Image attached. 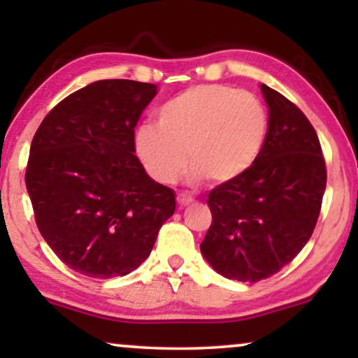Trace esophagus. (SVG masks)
Returning <instances> with one entry per match:
<instances>
[{"label": "esophagus", "instance_id": "34e87169", "mask_svg": "<svg viewBox=\"0 0 358 358\" xmlns=\"http://www.w3.org/2000/svg\"><path fill=\"white\" fill-rule=\"evenodd\" d=\"M194 202V197L187 192H180L178 194V203L180 205V207H185V205L192 203Z\"/></svg>", "mask_w": 358, "mask_h": 358}]
</instances>
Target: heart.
<instances>
[{
  "label": "heart",
  "mask_w": 358,
  "mask_h": 358,
  "mask_svg": "<svg viewBox=\"0 0 358 358\" xmlns=\"http://www.w3.org/2000/svg\"><path fill=\"white\" fill-rule=\"evenodd\" d=\"M267 131L266 107L251 92L199 85L166 102L158 125H141L135 148L158 182H173L189 161L194 179L227 184L256 164Z\"/></svg>",
  "instance_id": "obj_1"
}]
</instances>
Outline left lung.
I'll list each match as a JSON object with an SVG mask.
<instances>
[{"mask_svg":"<svg viewBox=\"0 0 358 358\" xmlns=\"http://www.w3.org/2000/svg\"><path fill=\"white\" fill-rule=\"evenodd\" d=\"M268 131L256 164L208 194L212 212L202 256L223 277L259 282L277 273L305 248L326 190L320 140L298 107L261 85Z\"/></svg>","mask_w":358,"mask_h":358,"instance_id":"obj_1","label":"left lung"}]
</instances>
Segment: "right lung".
Wrapping results in <instances>:
<instances>
[{"mask_svg": "<svg viewBox=\"0 0 358 358\" xmlns=\"http://www.w3.org/2000/svg\"><path fill=\"white\" fill-rule=\"evenodd\" d=\"M158 86L91 83L48 112L34 135L26 187L52 251L75 272L122 277L146 261L176 194L135 156V127Z\"/></svg>", "mask_w": 358, "mask_h": 358, "instance_id": "right-lung-1", "label": "right lung"}]
</instances>
